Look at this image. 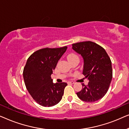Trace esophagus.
Wrapping results in <instances>:
<instances>
[{
	"label": "esophagus",
	"mask_w": 129,
	"mask_h": 129,
	"mask_svg": "<svg viewBox=\"0 0 129 129\" xmlns=\"http://www.w3.org/2000/svg\"><path fill=\"white\" fill-rule=\"evenodd\" d=\"M69 83H70V84H75V82H69Z\"/></svg>",
	"instance_id": "34e87169"
}]
</instances>
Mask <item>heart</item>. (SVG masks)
Listing matches in <instances>:
<instances>
[{"label": "heart", "instance_id": "1", "mask_svg": "<svg viewBox=\"0 0 129 129\" xmlns=\"http://www.w3.org/2000/svg\"><path fill=\"white\" fill-rule=\"evenodd\" d=\"M68 59L69 61H70L74 59H79V57L75 53H70L68 56Z\"/></svg>", "mask_w": 129, "mask_h": 129}]
</instances>
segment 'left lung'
<instances>
[{
	"label": "left lung",
	"mask_w": 129,
	"mask_h": 129,
	"mask_svg": "<svg viewBox=\"0 0 129 129\" xmlns=\"http://www.w3.org/2000/svg\"><path fill=\"white\" fill-rule=\"evenodd\" d=\"M72 49L84 60L83 74L89 81L82 83V89L76 93L86 102L101 99L108 91L113 76L112 61L105 49L93 42L73 43Z\"/></svg>",
	"instance_id": "obj_1"
}]
</instances>
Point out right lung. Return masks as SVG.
Masks as SVG:
<instances>
[{
	"label": "right lung",
	"instance_id": "1",
	"mask_svg": "<svg viewBox=\"0 0 129 129\" xmlns=\"http://www.w3.org/2000/svg\"><path fill=\"white\" fill-rule=\"evenodd\" d=\"M67 48L40 49L31 54L26 61L23 72L24 84L35 102L42 106L57 105L62 98L68 84L53 83L51 75Z\"/></svg>",
	"mask_w": 129,
	"mask_h": 129
}]
</instances>
